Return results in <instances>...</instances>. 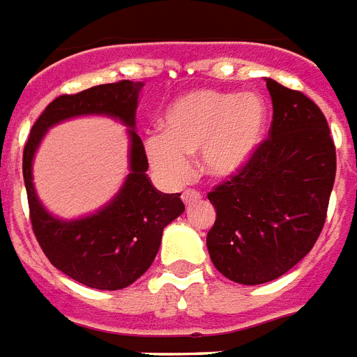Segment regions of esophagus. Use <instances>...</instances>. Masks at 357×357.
Returning a JSON list of instances; mask_svg holds the SVG:
<instances>
[{
  "mask_svg": "<svg viewBox=\"0 0 357 357\" xmlns=\"http://www.w3.org/2000/svg\"><path fill=\"white\" fill-rule=\"evenodd\" d=\"M182 201H184L186 206H192L197 201H201V193L195 192V190H186V192L182 193Z\"/></svg>",
  "mask_w": 357,
  "mask_h": 357,
  "instance_id": "esophagus-1",
  "label": "esophagus"
}]
</instances>
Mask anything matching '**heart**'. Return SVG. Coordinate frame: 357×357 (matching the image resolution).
Masks as SVG:
<instances>
[{
    "label": "heart",
    "mask_w": 357,
    "mask_h": 357,
    "mask_svg": "<svg viewBox=\"0 0 357 357\" xmlns=\"http://www.w3.org/2000/svg\"><path fill=\"white\" fill-rule=\"evenodd\" d=\"M265 130V107L255 93L195 90L176 99L162 118V132L145 138V155L162 181L190 178L188 156L201 153L204 173L236 175L252 158Z\"/></svg>",
    "instance_id": "heart-1"
}]
</instances>
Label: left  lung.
<instances>
[{
	"instance_id": "8db88e82",
	"label": "left lung",
	"mask_w": 357,
	"mask_h": 357,
	"mask_svg": "<svg viewBox=\"0 0 357 357\" xmlns=\"http://www.w3.org/2000/svg\"><path fill=\"white\" fill-rule=\"evenodd\" d=\"M273 101L269 138L243 169L208 193L215 223L206 247L228 280H276L313 249L335 181V147L321 108L265 77Z\"/></svg>"
}]
</instances>
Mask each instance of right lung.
I'll return each mask as SVG.
<instances>
[{
  "mask_svg": "<svg viewBox=\"0 0 357 357\" xmlns=\"http://www.w3.org/2000/svg\"><path fill=\"white\" fill-rule=\"evenodd\" d=\"M144 82L99 84L50 102L31 129L24 149V181L34 236L51 264L93 289L116 291L149 269L164 228L184 212L181 193L158 192L149 181L147 156L136 132V108ZM81 115H107L123 123L130 136V175L98 213L61 220L45 210L32 184V160L51 126Z\"/></svg>",
  "mask_w": 357,
  "mask_h": 357,
  "instance_id": "obj_1",
  "label": "right lung"
}]
</instances>
